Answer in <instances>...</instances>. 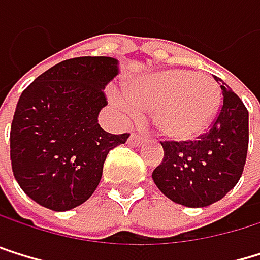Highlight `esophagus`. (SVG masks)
<instances>
[{"label":"esophagus","instance_id":"obj_1","mask_svg":"<svg viewBox=\"0 0 260 260\" xmlns=\"http://www.w3.org/2000/svg\"><path fill=\"white\" fill-rule=\"evenodd\" d=\"M142 142H143V139L140 136H137V134H131V136H129V139H127V143L131 145V146H139Z\"/></svg>","mask_w":260,"mask_h":260}]
</instances>
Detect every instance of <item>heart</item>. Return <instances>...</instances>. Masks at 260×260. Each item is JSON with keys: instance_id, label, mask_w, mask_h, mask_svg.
Wrapping results in <instances>:
<instances>
[{"instance_id": "heart-1", "label": "heart", "mask_w": 260, "mask_h": 260, "mask_svg": "<svg viewBox=\"0 0 260 260\" xmlns=\"http://www.w3.org/2000/svg\"><path fill=\"white\" fill-rule=\"evenodd\" d=\"M127 96L114 95L124 117L136 120L140 112H154L156 129L173 140H188L204 131L221 103L212 78L179 68L136 79L127 85Z\"/></svg>"}]
</instances>
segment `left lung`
Wrapping results in <instances>:
<instances>
[{"instance_id":"1","label":"left lung","mask_w":260,"mask_h":260,"mask_svg":"<svg viewBox=\"0 0 260 260\" xmlns=\"http://www.w3.org/2000/svg\"><path fill=\"white\" fill-rule=\"evenodd\" d=\"M221 82V79L215 78ZM223 106L200 140L160 142L164 159L153 172L159 190L187 207L220 201L239 182L248 151V111L221 82Z\"/></svg>"}]
</instances>
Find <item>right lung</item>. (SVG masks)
Segmentation results:
<instances>
[{
    "mask_svg": "<svg viewBox=\"0 0 260 260\" xmlns=\"http://www.w3.org/2000/svg\"><path fill=\"white\" fill-rule=\"evenodd\" d=\"M117 75L114 57L67 59L21 93L11 126L12 172L40 206L63 212L87 201L109 151L127 140V133L109 134L98 124L103 90Z\"/></svg>",
    "mask_w": 260,
    "mask_h": 260,
    "instance_id": "obj_1",
    "label": "right lung"
}]
</instances>
